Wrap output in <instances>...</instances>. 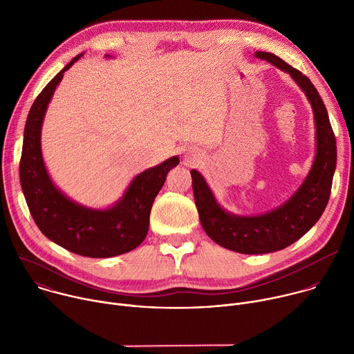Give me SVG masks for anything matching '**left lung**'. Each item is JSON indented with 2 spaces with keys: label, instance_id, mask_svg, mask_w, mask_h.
I'll list each match as a JSON object with an SVG mask.
<instances>
[{
  "label": "left lung",
  "instance_id": "1",
  "mask_svg": "<svg viewBox=\"0 0 354 354\" xmlns=\"http://www.w3.org/2000/svg\"><path fill=\"white\" fill-rule=\"evenodd\" d=\"M257 57L288 73L306 92L315 116L317 156L307 179L295 194L279 209L255 217H239L224 212L203 176L194 169L190 171L201 227L218 245L246 255L284 249L307 234L328 205L336 168L335 134L324 100L310 78L272 53L257 52Z\"/></svg>",
  "mask_w": 354,
  "mask_h": 354
}]
</instances>
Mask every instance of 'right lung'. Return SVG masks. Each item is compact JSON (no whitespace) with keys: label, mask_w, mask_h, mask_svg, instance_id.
<instances>
[{"label":"right lung","mask_w":354,"mask_h":354,"mask_svg":"<svg viewBox=\"0 0 354 354\" xmlns=\"http://www.w3.org/2000/svg\"><path fill=\"white\" fill-rule=\"evenodd\" d=\"M80 57H74L35 99L25 124L19 179L32 218L43 235L77 255L111 258L136 249L144 241L154 198L179 158L172 157L138 174L119 203L108 210L78 206L57 190L43 164L40 130L56 86Z\"/></svg>","instance_id":"add662e5"}]
</instances>
